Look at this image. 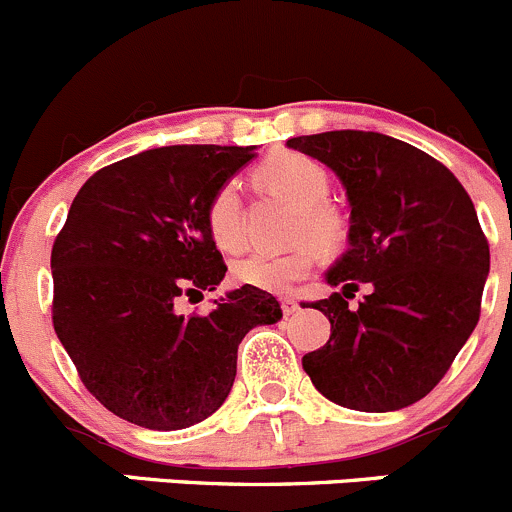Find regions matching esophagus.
<instances>
[{"label":"esophagus","instance_id":"34e87169","mask_svg":"<svg viewBox=\"0 0 512 512\" xmlns=\"http://www.w3.org/2000/svg\"><path fill=\"white\" fill-rule=\"evenodd\" d=\"M297 310H300V302H297L295 297H282V312H285V315H295Z\"/></svg>","mask_w":512,"mask_h":512}]
</instances>
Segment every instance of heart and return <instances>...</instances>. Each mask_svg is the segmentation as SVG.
<instances>
[{
	"label": "heart",
	"mask_w": 512,
	"mask_h": 512,
	"mask_svg": "<svg viewBox=\"0 0 512 512\" xmlns=\"http://www.w3.org/2000/svg\"><path fill=\"white\" fill-rule=\"evenodd\" d=\"M255 182L272 195L285 197L297 207L295 237L317 245H335L342 237V220L335 207L327 205L330 175L325 167L302 152H275L257 165ZM207 230L222 252L242 247V200L235 182H225L207 202ZM312 267L310 245L285 255H252L232 267L235 282L257 290L285 292L292 282L305 277Z\"/></svg>",
	"instance_id": "1"
}]
</instances>
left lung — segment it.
Returning a JSON list of instances; mask_svg holds the SVG:
<instances>
[{
	"label": "left lung",
	"instance_id": "left-lung-1",
	"mask_svg": "<svg viewBox=\"0 0 512 512\" xmlns=\"http://www.w3.org/2000/svg\"><path fill=\"white\" fill-rule=\"evenodd\" d=\"M287 147L330 167L350 202V247L325 275L342 292L307 305L327 315L330 340L302 367L342 408H408L478 325L490 247L473 200L448 167L380 132H322ZM360 281L371 295L350 308Z\"/></svg>",
	"mask_w": 512,
	"mask_h": 512
}]
</instances>
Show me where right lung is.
Masks as SVG:
<instances>
[{
  "instance_id": "add662e5",
  "label": "right lung",
  "mask_w": 512,
  "mask_h": 512,
  "mask_svg": "<svg viewBox=\"0 0 512 512\" xmlns=\"http://www.w3.org/2000/svg\"><path fill=\"white\" fill-rule=\"evenodd\" d=\"M255 147L172 145L94 172L52 247V322L84 388L117 418L182 430L230 395L237 347L275 325L280 302L242 285L207 315L180 297L215 290L227 265L207 230V202Z\"/></svg>"
}]
</instances>
